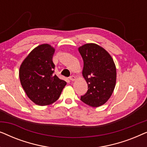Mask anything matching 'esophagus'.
Masks as SVG:
<instances>
[{
    "mask_svg": "<svg viewBox=\"0 0 147 147\" xmlns=\"http://www.w3.org/2000/svg\"><path fill=\"white\" fill-rule=\"evenodd\" d=\"M69 79L71 80V81H75V80H76V78L75 77V76H70V77L69 78Z\"/></svg>",
    "mask_w": 147,
    "mask_h": 147,
    "instance_id": "1",
    "label": "esophagus"
}]
</instances>
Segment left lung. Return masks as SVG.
Returning <instances> with one entry per match:
<instances>
[{
  "label": "left lung",
  "mask_w": 147,
  "mask_h": 147,
  "mask_svg": "<svg viewBox=\"0 0 147 147\" xmlns=\"http://www.w3.org/2000/svg\"><path fill=\"white\" fill-rule=\"evenodd\" d=\"M78 50L84 61L82 76L88 86L81 100L92 107H98L113 93L116 81L115 63L109 53L97 44H85Z\"/></svg>",
  "instance_id": "1"
}]
</instances>
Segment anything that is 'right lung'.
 Wrapping results in <instances>:
<instances>
[{
	"instance_id": "right-lung-1",
	"label": "right lung",
	"mask_w": 147,
	"mask_h": 147,
	"mask_svg": "<svg viewBox=\"0 0 147 147\" xmlns=\"http://www.w3.org/2000/svg\"><path fill=\"white\" fill-rule=\"evenodd\" d=\"M54 52L51 45L42 44L32 50L20 66L22 87L37 105L47 106L57 101L67 84L54 74Z\"/></svg>"
}]
</instances>
